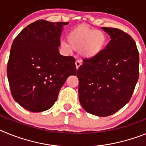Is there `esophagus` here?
I'll list each match as a JSON object with an SVG mask.
<instances>
[{
  "instance_id": "1",
  "label": "esophagus",
  "mask_w": 146,
  "mask_h": 146,
  "mask_svg": "<svg viewBox=\"0 0 146 146\" xmlns=\"http://www.w3.org/2000/svg\"><path fill=\"white\" fill-rule=\"evenodd\" d=\"M81 64H82V62H81V60H77L75 61V66H76V69H79V67L80 66Z\"/></svg>"
}]
</instances>
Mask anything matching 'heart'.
Returning <instances> with one entry per match:
<instances>
[{"label":"heart","instance_id":"1","mask_svg":"<svg viewBox=\"0 0 146 146\" xmlns=\"http://www.w3.org/2000/svg\"><path fill=\"white\" fill-rule=\"evenodd\" d=\"M66 42H61L62 47L70 51H80L83 58L93 59L101 55L107 46V36L101 31L88 26L74 28L67 35Z\"/></svg>","mask_w":146,"mask_h":146}]
</instances>
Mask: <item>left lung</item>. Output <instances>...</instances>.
<instances>
[{
	"label": "left lung",
	"mask_w": 146,
	"mask_h": 146,
	"mask_svg": "<svg viewBox=\"0 0 146 146\" xmlns=\"http://www.w3.org/2000/svg\"><path fill=\"white\" fill-rule=\"evenodd\" d=\"M103 29L111 40L104 52L84 59L77 69L79 99L88 113L105 117L125 106L139 77V52L131 36L118 28Z\"/></svg>",
	"instance_id": "obj_1"
}]
</instances>
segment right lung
<instances>
[{
	"mask_svg": "<svg viewBox=\"0 0 146 146\" xmlns=\"http://www.w3.org/2000/svg\"><path fill=\"white\" fill-rule=\"evenodd\" d=\"M68 23L39 20L25 27L11 45L7 77L13 98L31 112L52 108L70 75L75 59L59 53L60 37Z\"/></svg>",
	"mask_w": 146,
	"mask_h": 146,
	"instance_id": "1",
	"label": "right lung"
}]
</instances>
